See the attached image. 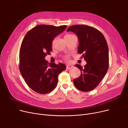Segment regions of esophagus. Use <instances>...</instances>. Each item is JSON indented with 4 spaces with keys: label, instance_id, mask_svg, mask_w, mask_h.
<instances>
[{
    "label": "esophagus",
    "instance_id": "1",
    "mask_svg": "<svg viewBox=\"0 0 128 128\" xmlns=\"http://www.w3.org/2000/svg\"><path fill=\"white\" fill-rule=\"evenodd\" d=\"M73 66L72 65H68L66 66V69L67 70H70L73 68Z\"/></svg>",
    "mask_w": 128,
    "mask_h": 128
}]
</instances>
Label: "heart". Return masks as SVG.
I'll use <instances>...</instances> for the list:
<instances>
[{
    "label": "heart",
    "mask_w": 128,
    "mask_h": 128,
    "mask_svg": "<svg viewBox=\"0 0 128 128\" xmlns=\"http://www.w3.org/2000/svg\"><path fill=\"white\" fill-rule=\"evenodd\" d=\"M70 35H70V34L66 35L65 36V37H68V36H70ZM65 60H68V58H65Z\"/></svg>",
    "instance_id": "1"
}]
</instances>
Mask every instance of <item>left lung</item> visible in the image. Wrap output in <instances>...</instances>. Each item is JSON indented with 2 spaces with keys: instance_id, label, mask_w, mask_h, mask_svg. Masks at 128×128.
<instances>
[{
  "instance_id": "left-lung-1",
  "label": "left lung",
  "mask_w": 128,
  "mask_h": 128,
  "mask_svg": "<svg viewBox=\"0 0 128 128\" xmlns=\"http://www.w3.org/2000/svg\"><path fill=\"white\" fill-rule=\"evenodd\" d=\"M77 35L78 52L82 53L86 64L84 68L77 64L81 75L74 80L78 90L88 92L98 86L106 74L109 66L108 47L102 34L96 28L85 25L71 26L67 30Z\"/></svg>"
}]
</instances>
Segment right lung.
Wrapping results in <instances>:
<instances>
[{
  "instance_id": "obj_1",
  "label": "right lung",
  "mask_w": 128,
  "mask_h": 128,
  "mask_svg": "<svg viewBox=\"0 0 128 128\" xmlns=\"http://www.w3.org/2000/svg\"><path fill=\"white\" fill-rule=\"evenodd\" d=\"M66 25H39L25 35L20 50V71L25 82L32 90L40 94L54 89L58 76L66 70L65 64L49 63L45 60L52 51V42Z\"/></svg>"
}]
</instances>
